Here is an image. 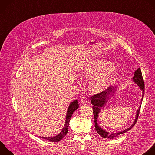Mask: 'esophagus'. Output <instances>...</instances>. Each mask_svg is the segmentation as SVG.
I'll return each instance as SVG.
<instances>
[{
    "label": "esophagus",
    "instance_id": "1",
    "mask_svg": "<svg viewBox=\"0 0 155 155\" xmlns=\"http://www.w3.org/2000/svg\"><path fill=\"white\" fill-rule=\"evenodd\" d=\"M81 103L82 104H86L87 102V100H86V98L85 97H82L81 98Z\"/></svg>",
    "mask_w": 155,
    "mask_h": 155
}]
</instances>
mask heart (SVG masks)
<instances>
[{
  "label": "heart",
  "instance_id": "obj_1",
  "mask_svg": "<svg viewBox=\"0 0 155 155\" xmlns=\"http://www.w3.org/2000/svg\"><path fill=\"white\" fill-rule=\"evenodd\" d=\"M116 73V66L113 63L104 59H94L79 71L80 77L90 80V89L100 92L107 89Z\"/></svg>",
  "mask_w": 155,
  "mask_h": 155
}]
</instances>
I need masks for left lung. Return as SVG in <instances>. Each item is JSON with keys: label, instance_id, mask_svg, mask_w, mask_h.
Returning a JSON list of instances; mask_svg holds the SVG:
<instances>
[{"label": "left lung", "instance_id": "1", "mask_svg": "<svg viewBox=\"0 0 155 155\" xmlns=\"http://www.w3.org/2000/svg\"><path fill=\"white\" fill-rule=\"evenodd\" d=\"M132 80L134 83H136L139 86V89L142 91V99H141V101H140L142 103L143 98V95H144L145 86H144V81H143V80L142 78L141 70L140 68L137 69L134 72V75L133 77ZM116 89H117V87L115 86H110V87H108L107 89H106V90L102 91L98 94H97L95 95H94L91 97V104L93 105L92 110H93V113H94V116L95 128V130L97 131V133L103 138L114 139V137H117V136L129 131L130 130H131L133 128V127L136 123L137 120L138 119L139 114L141 105H140L139 108H138V110L136 112L135 120H134V122H133V124H132V125L129 128H128L122 131H118L117 133H110L109 132H107V131H105L104 130H103L98 125V124L97 123V119L98 117V114L100 112L101 110L103 108H104L105 105L107 104V102L108 101V100L110 96L111 97L114 95V94L115 93V92L116 91Z\"/></svg>", "mask_w": 155, "mask_h": 155}]
</instances>
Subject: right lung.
I'll return each instance as SVG.
<instances>
[{
	"instance_id": "add662e5",
	"label": "right lung",
	"mask_w": 155,
	"mask_h": 155,
	"mask_svg": "<svg viewBox=\"0 0 155 155\" xmlns=\"http://www.w3.org/2000/svg\"><path fill=\"white\" fill-rule=\"evenodd\" d=\"M78 108V100H75L74 101L71 102L70 105L69 106L67 114H66V122H65V125L64 127L62 129L60 133H59L58 135H56L54 137H41L39 136V137L45 139L50 142H59L68 133V128L69 125V122L71 118L72 117V115L73 113Z\"/></svg>"
}]
</instances>
